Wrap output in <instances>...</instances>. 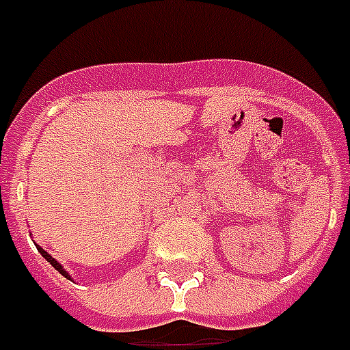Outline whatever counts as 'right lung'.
I'll use <instances>...</instances> for the list:
<instances>
[{"mask_svg": "<svg viewBox=\"0 0 350 350\" xmlns=\"http://www.w3.org/2000/svg\"><path fill=\"white\" fill-rule=\"evenodd\" d=\"M37 249H39V252H41V256H43V258L46 260V262H51L52 267H56V269H58V271H60V273L64 275V277H68V279H69V275L66 273V271H64V267H62L60 264L56 262V260L52 258V256H51V254H49V252H46V250H43V249H41V247H37Z\"/></svg>", "mask_w": 350, "mask_h": 350, "instance_id": "add662e5", "label": "right lung"}]
</instances>
